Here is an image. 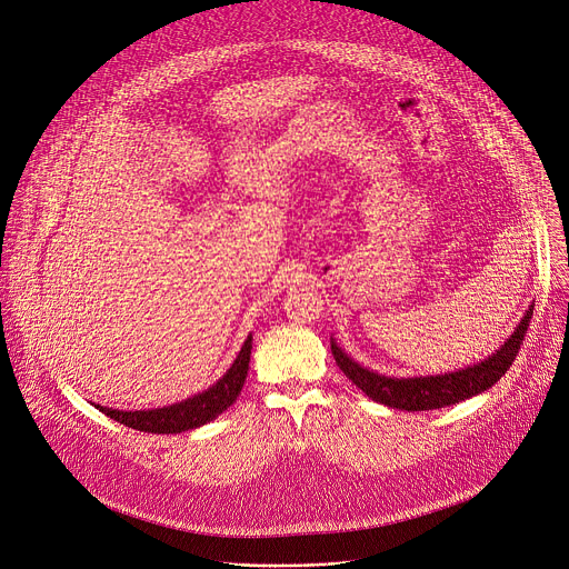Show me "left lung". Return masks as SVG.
I'll return each mask as SVG.
<instances>
[{"label": "left lung", "mask_w": 569, "mask_h": 569, "mask_svg": "<svg viewBox=\"0 0 569 569\" xmlns=\"http://www.w3.org/2000/svg\"><path fill=\"white\" fill-rule=\"evenodd\" d=\"M531 316H533V307L527 309L516 331L505 340V346L500 350H496V355H491L482 363L448 372V375L408 377V379L386 377L370 368L359 366L355 359H350L333 343V338H331V355L336 359V366L343 370V375L357 388H361L372 401L390 408L408 410V412L435 410V408H443V406L471 399L489 390L493 383H498L502 375L509 370V366L513 363V359L518 357Z\"/></svg>", "instance_id": "1"}]
</instances>
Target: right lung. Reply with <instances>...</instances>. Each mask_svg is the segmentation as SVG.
Segmentation results:
<instances>
[{
  "mask_svg": "<svg viewBox=\"0 0 569 569\" xmlns=\"http://www.w3.org/2000/svg\"><path fill=\"white\" fill-rule=\"evenodd\" d=\"M251 340H253V336L249 333L238 359L214 386H210L208 390H203L181 403H172V406L154 408V410H134V412L132 410H111V408H102V406H96V408L100 412H104L109 419L119 421L128 428H134V430H143V432H157V435L174 432L177 435L183 430L199 428V426L212 421L229 406H233L236 399L240 397L242 386L249 375V361H251V348H253Z\"/></svg>",
  "mask_w": 569,
  "mask_h": 569,
  "instance_id": "right-lung-1",
  "label": "right lung"
}]
</instances>
